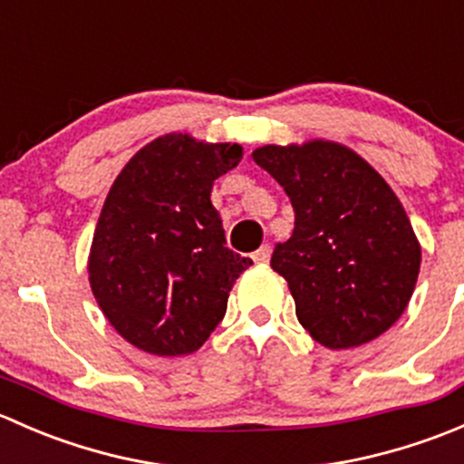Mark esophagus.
I'll return each mask as SVG.
<instances>
[{"label": "esophagus", "mask_w": 464, "mask_h": 464, "mask_svg": "<svg viewBox=\"0 0 464 464\" xmlns=\"http://www.w3.org/2000/svg\"><path fill=\"white\" fill-rule=\"evenodd\" d=\"M269 258H271V246L269 245H262L260 249L254 254L256 262H269Z\"/></svg>", "instance_id": "obj_1"}]
</instances>
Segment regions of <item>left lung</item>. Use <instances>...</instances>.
Wrapping results in <instances>:
<instances>
[{"label": "left lung", "instance_id": "obj_1", "mask_svg": "<svg viewBox=\"0 0 464 464\" xmlns=\"http://www.w3.org/2000/svg\"><path fill=\"white\" fill-rule=\"evenodd\" d=\"M287 193L294 231L271 254L296 316L332 350L368 343L413 296L420 242L391 186L339 143L265 145L254 152Z\"/></svg>", "mask_w": 464, "mask_h": 464}]
</instances>
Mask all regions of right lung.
Listing matches in <instances>:
<instances>
[{
    "label": "right lung",
    "instance_id": "add662e5",
    "mask_svg": "<svg viewBox=\"0 0 464 464\" xmlns=\"http://www.w3.org/2000/svg\"><path fill=\"white\" fill-rule=\"evenodd\" d=\"M237 143L166 134L111 184L89 254V283L114 330L150 354L202 348L228 292L254 260L227 246L213 181L240 163Z\"/></svg>",
    "mask_w": 464,
    "mask_h": 464
}]
</instances>
